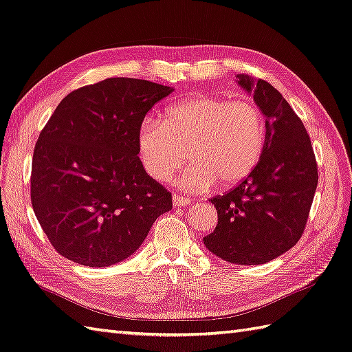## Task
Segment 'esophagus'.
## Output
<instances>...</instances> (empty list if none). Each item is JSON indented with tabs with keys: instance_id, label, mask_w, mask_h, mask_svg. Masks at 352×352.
Segmentation results:
<instances>
[{
	"instance_id": "1",
	"label": "esophagus",
	"mask_w": 352,
	"mask_h": 352,
	"mask_svg": "<svg viewBox=\"0 0 352 352\" xmlns=\"http://www.w3.org/2000/svg\"><path fill=\"white\" fill-rule=\"evenodd\" d=\"M189 203H191V198L184 197V195H177V194L173 195V206L175 207H184V206H188Z\"/></svg>"
}]
</instances>
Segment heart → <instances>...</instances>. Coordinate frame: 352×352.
<instances>
[{
    "instance_id": "obj_1",
    "label": "heart",
    "mask_w": 352,
    "mask_h": 352,
    "mask_svg": "<svg viewBox=\"0 0 352 352\" xmlns=\"http://www.w3.org/2000/svg\"><path fill=\"white\" fill-rule=\"evenodd\" d=\"M265 146L262 111L252 100L199 96L176 103L164 120L148 117L138 130V153L146 173L166 182L189 154L179 177L192 191L241 182L258 166Z\"/></svg>"
}]
</instances>
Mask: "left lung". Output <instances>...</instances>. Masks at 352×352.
Returning <instances> with one entry per match:
<instances>
[{"label": "left lung", "instance_id": "obj_1", "mask_svg": "<svg viewBox=\"0 0 352 352\" xmlns=\"http://www.w3.org/2000/svg\"><path fill=\"white\" fill-rule=\"evenodd\" d=\"M265 116V146L253 172L210 198L217 226L203 241L213 254L239 265L270 262L303 234L318 184V168L302 120L265 80L239 75Z\"/></svg>", "mask_w": 352, "mask_h": 352}]
</instances>
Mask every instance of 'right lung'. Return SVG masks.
<instances>
[{
  "label": "right lung",
  "instance_id": "obj_1",
  "mask_svg": "<svg viewBox=\"0 0 352 352\" xmlns=\"http://www.w3.org/2000/svg\"><path fill=\"white\" fill-rule=\"evenodd\" d=\"M172 87L107 78L71 91L38 138L31 203L63 258L103 268L135 253L172 194L138 157V130Z\"/></svg>",
  "mask_w": 352,
  "mask_h": 352
}]
</instances>
